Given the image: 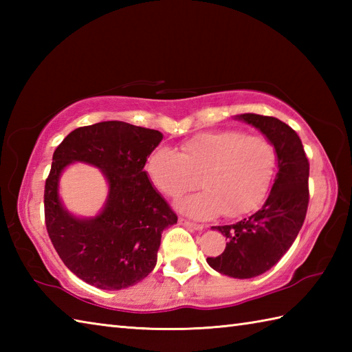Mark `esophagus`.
Returning a JSON list of instances; mask_svg holds the SVG:
<instances>
[{
  "instance_id": "esophagus-1",
  "label": "esophagus",
  "mask_w": 352,
  "mask_h": 352,
  "mask_svg": "<svg viewBox=\"0 0 352 352\" xmlns=\"http://www.w3.org/2000/svg\"><path fill=\"white\" fill-rule=\"evenodd\" d=\"M180 223H183V226L189 227V228H192V230H203V228H204L203 223L192 222V221H188V219H184V218H180Z\"/></svg>"
}]
</instances>
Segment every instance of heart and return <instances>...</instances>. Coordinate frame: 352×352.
Returning a JSON list of instances; mask_svg holds the SVG:
<instances>
[{"instance_id": "heart-1", "label": "heart", "mask_w": 352, "mask_h": 352, "mask_svg": "<svg viewBox=\"0 0 352 352\" xmlns=\"http://www.w3.org/2000/svg\"><path fill=\"white\" fill-rule=\"evenodd\" d=\"M278 168L275 146L261 136L239 130L199 133L180 144V151L157 146L145 172L163 195L177 198L199 184L206 190L184 197L177 207L193 218L250 214L263 204Z\"/></svg>"}]
</instances>
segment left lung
<instances>
[{
    "label": "left lung",
    "instance_id": "obj_1",
    "mask_svg": "<svg viewBox=\"0 0 352 352\" xmlns=\"http://www.w3.org/2000/svg\"><path fill=\"white\" fill-rule=\"evenodd\" d=\"M272 142L278 172L266 203L250 218L231 226L213 227L226 236L227 246L218 257H207L214 271L233 278H252L269 271L295 242L309 207L310 164L294 129L274 116H239Z\"/></svg>",
    "mask_w": 352,
    "mask_h": 352
}]
</instances>
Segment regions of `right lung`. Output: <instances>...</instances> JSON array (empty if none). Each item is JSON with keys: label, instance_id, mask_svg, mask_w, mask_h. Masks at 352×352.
I'll return each instance as SVG.
<instances>
[{"label": "right lung", "instance_id": "right-lung-1", "mask_svg": "<svg viewBox=\"0 0 352 352\" xmlns=\"http://www.w3.org/2000/svg\"><path fill=\"white\" fill-rule=\"evenodd\" d=\"M162 139L157 130L107 121L80 126L56 148L45 182V226L65 266L87 284L125 289L154 269L163 230L177 223L144 169ZM71 161L91 162L108 178V204L95 220L74 219L58 201V175Z\"/></svg>", "mask_w": 352, "mask_h": 352}]
</instances>
